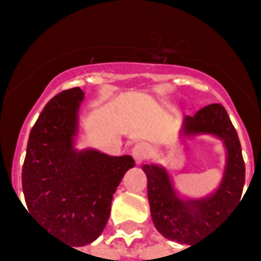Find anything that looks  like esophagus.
Returning <instances> with one entry per match:
<instances>
[{
	"instance_id": "esophagus-1",
	"label": "esophagus",
	"mask_w": 261,
	"mask_h": 261,
	"mask_svg": "<svg viewBox=\"0 0 261 261\" xmlns=\"http://www.w3.org/2000/svg\"><path fill=\"white\" fill-rule=\"evenodd\" d=\"M131 155H133V158H134L137 165H141L148 158V155H149V148H148L147 144L140 142V144L134 145V148L131 149Z\"/></svg>"
}]
</instances>
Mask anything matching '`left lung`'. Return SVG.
<instances>
[{"mask_svg": "<svg viewBox=\"0 0 261 261\" xmlns=\"http://www.w3.org/2000/svg\"><path fill=\"white\" fill-rule=\"evenodd\" d=\"M180 140L214 137L222 142L225 166L218 186L207 196L189 197L175 186L164 165H144L148 180L151 217L159 233L166 239L192 245L207 235L241 201L245 186V162L235 127L222 105L214 103L186 116L179 128ZM192 247V246H190Z\"/></svg>", "mask_w": 261, "mask_h": 261, "instance_id": "8db88e82", "label": "left lung"}]
</instances>
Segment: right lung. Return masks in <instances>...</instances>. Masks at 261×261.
Instances as JSON below:
<instances>
[{
	"mask_svg": "<svg viewBox=\"0 0 261 261\" xmlns=\"http://www.w3.org/2000/svg\"><path fill=\"white\" fill-rule=\"evenodd\" d=\"M84 99L85 92L72 88L44 106L31 131L22 168L29 214L69 246H85L99 238L116 189L134 168L130 155L76 148Z\"/></svg>",
	"mask_w": 261,
	"mask_h": 261,
	"instance_id": "1",
	"label": "right lung"
}]
</instances>
